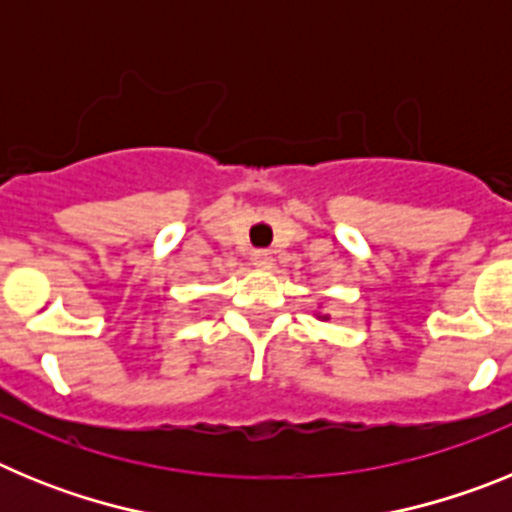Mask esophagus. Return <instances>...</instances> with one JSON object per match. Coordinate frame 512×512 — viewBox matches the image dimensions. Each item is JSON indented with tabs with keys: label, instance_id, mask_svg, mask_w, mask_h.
<instances>
[{
	"label": "esophagus",
	"instance_id": "obj_1",
	"mask_svg": "<svg viewBox=\"0 0 512 512\" xmlns=\"http://www.w3.org/2000/svg\"><path fill=\"white\" fill-rule=\"evenodd\" d=\"M251 261H253V266H259V269H271V264H274V256L261 248V251L251 253Z\"/></svg>",
	"mask_w": 512,
	"mask_h": 512
}]
</instances>
